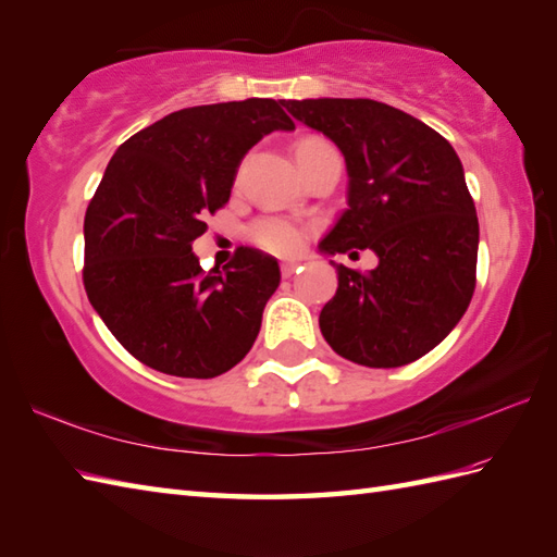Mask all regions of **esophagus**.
I'll return each mask as SVG.
<instances>
[{
	"label": "esophagus",
	"instance_id": "1",
	"mask_svg": "<svg viewBox=\"0 0 557 557\" xmlns=\"http://www.w3.org/2000/svg\"><path fill=\"white\" fill-rule=\"evenodd\" d=\"M299 270H301V263H294V260H287V263L280 265L282 277H292L294 272H299Z\"/></svg>",
	"mask_w": 557,
	"mask_h": 557
}]
</instances>
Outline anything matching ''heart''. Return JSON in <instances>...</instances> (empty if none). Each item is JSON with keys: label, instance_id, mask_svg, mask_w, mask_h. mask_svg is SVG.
<instances>
[{"label": "heart", "instance_id": "obj_1", "mask_svg": "<svg viewBox=\"0 0 557 557\" xmlns=\"http://www.w3.org/2000/svg\"><path fill=\"white\" fill-rule=\"evenodd\" d=\"M325 140H318V138H306L299 144V150L306 148H313V146H323ZM297 150V152H299ZM248 239H251L258 248H263V251L270 253H277V256H292L297 253L299 248L306 242V227L299 222L287 220V218H275V215H268V218H258L251 227H248Z\"/></svg>", "mask_w": 557, "mask_h": 557}]
</instances>
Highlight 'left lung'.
<instances>
[{"label":"left lung","instance_id":"obj_1","mask_svg":"<svg viewBox=\"0 0 557 557\" xmlns=\"http://www.w3.org/2000/svg\"><path fill=\"white\" fill-rule=\"evenodd\" d=\"M282 104L333 140L347 162L349 208L318 248L377 256L369 272L330 260L337 292L318 318L325 342L369 369L421 359L459 323L476 287L479 218L455 148L385 102Z\"/></svg>","mask_w":557,"mask_h":557}]
</instances>
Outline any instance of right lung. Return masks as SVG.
Listing matches in <instances>:
<instances>
[{
  "label": "right lung",
  "instance_id": "add662e5",
  "mask_svg": "<svg viewBox=\"0 0 557 557\" xmlns=\"http://www.w3.org/2000/svg\"><path fill=\"white\" fill-rule=\"evenodd\" d=\"M280 128H294L282 102L248 98L172 112L116 148L83 220V287L140 363L215 377L253 347L277 260L239 246L203 272L191 244L230 200L246 152Z\"/></svg>",
  "mask_w": 557,
  "mask_h": 557
}]
</instances>
